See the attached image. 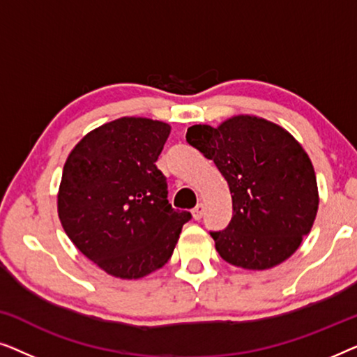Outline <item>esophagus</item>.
<instances>
[{"label":"esophagus","instance_id":"esophagus-1","mask_svg":"<svg viewBox=\"0 0 357 357\" xmlns=\"http://www.w3.org/2000/svg\"><path fill=\"white\" fill-rule=\"evenodd\" d=\"M192 214H193V218H195V219H202V218H203V214H204V204H203V203H198L197 206L193 208Z\"/></svg>","mask_w":357,"mask_h":357}]
</instances>
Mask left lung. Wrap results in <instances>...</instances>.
Masks as SVG:
<instances>
[{"mask_svg": "<svg viewBox=\"0 0 357 357\" xmlns=\"http://www.w3.org/2000/svg\"><path fill=\"white\" fill-rule=\"evenodd\" d=\"M187 141L214 160L232 195V219L209 232L222 260L268 270L287 260L314 226L319 188L309 155L280 125L237 115L193 125Z\"/></svg>", "mask_w": 357, "mask_h": 357, "instance_id": "left-lung-1", "label": "left lung"}]
</instances>
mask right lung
Listing matches in <instances>:
<instances>
[{
	"instance_id": "1",
	"label": "right lung",
	"mask_w": 357,
	"mask_h": 357,
	"mask_svg": "<svg viewBox=\"0 0 357 357\" xmlns=\"http://www.w3.org/2000/svg\"><path fill=\"white\" fill-rule=\"evenodd\" d=\"M164 121L123 116L87 133L68 155L58 192L61 226L82 255L121 280H139L172 257L188 211H175L155 165Z\"/></svg>"
}]
</instances>
